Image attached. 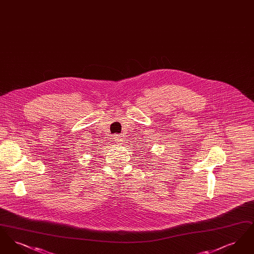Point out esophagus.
Wrapping results in <instances>:
<instances>
[{
	"mask_svg": "<svg viewBox=\"0 0 254 254\" xmlns=\"http://www.w3.org/2000/svg\"><path fill=\"white\" fill-rule=\"evenodd\" d=\"M114 141H115V143H121L123 141V137L119 134H115L114 135Z\"/></svg>",
	"mask_w": 254,
	"mask_h": 254,
	"instance_id": "obj_1",
	"label": "esophagus"
}]
</instances>
